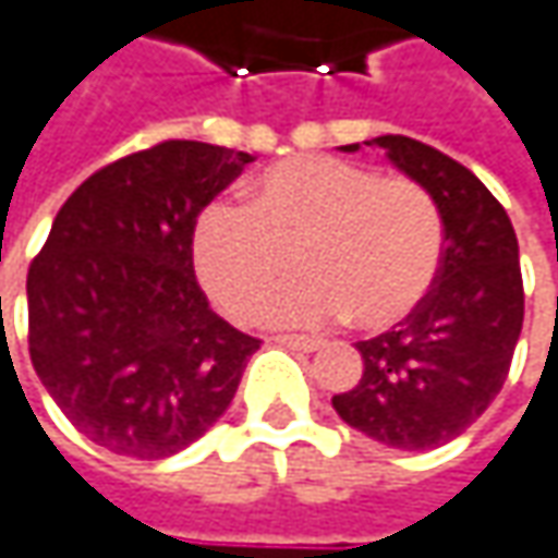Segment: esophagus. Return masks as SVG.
<instances>
[{
    "instance_id": "34e87169",
    "label": "esophagus",
    "mask_w": 558,
    "mask_h": 558,
    "mask_svg": "<svg viewBox=\"0 0 558 558\" xmlns=\"http://www.w3.org/2000/svg\"><path fill=\"white\" fill-rule=\"evenodd\" d=\"M279 345H289V349H299V352H314V349H320L324 345V339L317 337H299V333H279V337H272Z\"/></svg>"
}]
</instances>
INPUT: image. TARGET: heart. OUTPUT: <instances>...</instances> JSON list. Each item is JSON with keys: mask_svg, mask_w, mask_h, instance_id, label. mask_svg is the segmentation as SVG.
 I'll use <instances>...</instances> for the list:
<instances>
[{"mask_svg": "<svg viewBox=\"0 0 558 558\" xmlns=\"http://www.w3.org/2000/svg\"><path fill=\"white\" fill-rule=\"evenodd\" d=\"M441 254V213L422 183L330 155L272 165L247 206L213 199L193 225V269L231 317H247L300 257L308 276L259 304L272 324L352 314L387 330L428 299Z\"/></svg>", "mask_w": 558, "mask_h": 558, "instance_id": "b5f03b06", "label": "heart"}]
</instances>
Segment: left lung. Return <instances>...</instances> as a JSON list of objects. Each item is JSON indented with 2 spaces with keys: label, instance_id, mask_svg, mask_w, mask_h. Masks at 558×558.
I'll return each mask as SVG.
<instances>
[{
  "label": "left lung",
  "instance_id": "1",
  "mask_svg": "<svg viewBox=\"0 0 558 558\" xmlns=\"http://www.w3.org/2000/svg\"><path fill=\"white\" fill-rule=\"evenodd\" d=\"M372 142L432 193L445 254L428 299L407 320L355 342L365 372L333 397V410L380 445L428 451L466 432L508 378L524 324L518 238L501 203L460 161L410 136Z\"/></svg>",
  "mask_w": 558,
  "mask_h": 558
}]
</instances>
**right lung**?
Here are the masks:
<instances>
[{
  "instance_id": "right-lung-1",
  "label": "right lung",
  "mask_w": 558,
  "mask_h": 558,
  "mask_svg": "<svg viewBox=\"0 0 558 558\" xmlns=\"http://www.w3.org/2000/svg\"><path fill=\"white\" fill-rule=\"evenodd\" d=\"M254 158L168 140L85 180L27 269V349L65 418L136 460L183 451L231 407L257 337L209 307L196 216Z\"/></svg>"
}]
</instances>
